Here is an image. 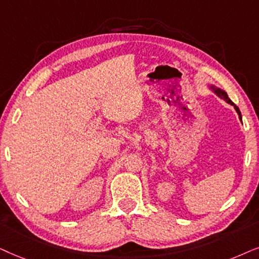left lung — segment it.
Listing matches in <instances>:
<instances>
[{"mask_svg":"<svg viewBox=\"0 0 259 259\" xmlns=\"http://www.w3.org/2000/svg\"><path fill=\"white\" fill-rule=\"evenodd\" d=\"M209 88H211V90H213V92H214V94H215L217 96H219L220 98H223L224 101H226L227 103H229V104L233 105V106H234V109H236V111L238 112V115H239V118H240V117H242V113H240L239 109H238V106L233 104L232 101H231V99L229 98V96H227V94H226L225 91H223V90H220V89H218V88H215V86H213V85L209 86Z\"/></svg>","mask_w":259,"mask_h":259,"instance_id":"1","label":"left lung"}]
</instances>
